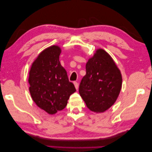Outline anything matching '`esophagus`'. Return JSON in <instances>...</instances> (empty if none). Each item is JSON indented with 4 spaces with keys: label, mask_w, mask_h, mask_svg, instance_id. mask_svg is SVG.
I'll list each match as a JSON object with an SVG mask.
<instances>
[{
    "label": "esophagus",
    "mask_w": 152,
    "mask_h": 152,
    "mask_svg": "<svg viewBox=\"0 0 152 152\" xmlns=\"http://www.w3.org/2000/svg\"><path fill=\"white\" fill-rule=\"evenodd\" d=\"M73 83H74V85H75V87L76 89H78V88H79V84H78L77 82V81H74V82H73Z\"/></svg>",
    "instance_id": "34e87169"
}]
</instances>
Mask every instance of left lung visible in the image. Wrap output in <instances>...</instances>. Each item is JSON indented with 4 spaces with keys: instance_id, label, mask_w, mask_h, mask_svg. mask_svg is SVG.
Instances as JSON below:
<instances>
[{
    "instance_id": "1",
    "label": "left lung",
    "mask_w": 152,
    "mask_h": 152,
    "mask_svg": "<svg viewBox=\"0 0 152 152\" xmlns=\"http://www.w3.org/2000/svg\"><path fill=\"white\" fill-rule=\"evenodd\" d=\"M79 92L89 110L103 113L113 105L122 86L121 72L111 56L102 49L96 51L86 66Z\"/></svg>"
}]
</instances>
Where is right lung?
I'll use <instances>...</instances> for the list:
<instances>
[{
    "label": "right lung",
    "mask_w": 152,
    "mask_h": 152,
    "mask_svg": "<svg viewBox=\"0 0 152 152\" xmlns=\"http://www.w3.org/2000/svg\"><path fill=\"white\" fill-rule=\"evenodd\" d=\"M61 48L53 46L44 50L32 64L29 71V91L36 105L48 114L65 108L76 91L59 61Z\"/></svg>",
    "instance_id": "1"
}]
</instances>
